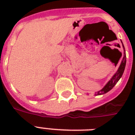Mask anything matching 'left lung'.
Segmentation results:
<instances>
[{
	"label": "left lung",
	"instance_id": "1",
	"mask_svg": "<svg viewBox=\"0 0 135 135\" xmlns=\"http://www.w3.org/2000/svg\"><path fill=\"white\" fill-rule=\"evenodd\" d=\"M122 44H123V42L121 41ZM123 47L124 50V55L123 59H122V61L120 62V64L119 67L117 71L115 72V74L112 76V78L110 79V80L108 81L107 84L105 85V86L102 89L98 92H95L94 95H101V94H104L105 93H107L109 91L113 88V87L115 86V85L118 83V81L120 80V78H121L123 74L124 70H125V68H126V50H125V47H124V45L123 44Z\"/></svg>",
	"mask_w": 135,
	"mask_h": 135
}]
</instances>
